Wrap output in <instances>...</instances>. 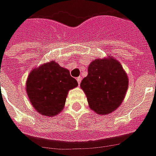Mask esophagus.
Instances as JSON below:
<instances>
[{
	"instance_id": "1",
	"label": "esophagus",
	"mask_w": 156,
	"mask_h": 156,
	"mask_svg": "<svg viewBox=\"0 0 156 156\" xmlns=\"http://www.w3.org/2000/svg\"><path fill=\"white\" fill-rule=\"evenodd\" d=\"M81 80H82L81 77H78V78H77V81H78V83L79 85H80V83H81Z\"/></svg>"
}]
</instances>
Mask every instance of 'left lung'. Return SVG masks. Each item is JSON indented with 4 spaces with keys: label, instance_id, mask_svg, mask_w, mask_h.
Masks as SVG:
<instances>
[{
    "label": "left lung",
    "instance_id": "obj_1",
    "mask_svg": "<svg viewBox=\"0 0 156 156\" xmlns=\"http://www.w3.org/2000/svg\"><path fill=\"white\" fill-rule=\"evenodd\" d=\"M88 71L80 86L89 107L98 115H109L124 100L129 85L127 73L120 62L113 58L95 59Z\"/></svg>",
    "mask_w": 156,
    "mask_h": 156
}]
</instances>
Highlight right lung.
<instances>
[{
	"label": "right lung",
	"mask_w": 156,
	"mask_h": 156,
	"mask_svg": "<svg viewBox=\"0 0 156 156\" xmlns=\"http://www.w3.org/2000/svg\"><path fill=\"white\" fill-rule=\"evenodd\" d=\"M77 86L68 69L51 61L32 69L26 88L33 108L41 115L52 117L62 111L68 91Z\"/></svg>",
	"instance_id": "obj_1"
}]
</instances>
